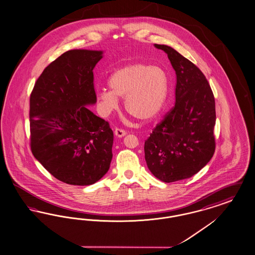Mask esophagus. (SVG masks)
Wrapping results in <instances>:
<instances>
[{"label":"esophagus","mask_w":255,"mask_h":255,"mask_svg":"<svg viewBox=\"0 0 255 255\" xmlns=\"http://www.w3.org/2000/svg\"><path fill=\"white\" fill-rule=\"evenodd\" d=\"M115 134H116L118 137H123V136H124V135L126 134V131H124L123 129H121V128H116Z\"/></svg>","instance_id":"1"}]
</instances>
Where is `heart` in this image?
Segmentation results:
<instances>
[{"label":"heart","mask_w":255,"mask_h":255,"mask_svg":"<svg viewBox=\"0 0 255 255\" xmlns=\"http://www.w3.org/2000/svg\"><path fill=\"white\" fill-rule=\"evenodd\" d=\"M109 85L111 89L99 92V100L106 112L119 107V98L124 99V106L132 118L150 122L165 105L169 82L166 72L157 66L136 62L114 72Z\"/></svg>","instance_id":"obj_1"}]
</instances>
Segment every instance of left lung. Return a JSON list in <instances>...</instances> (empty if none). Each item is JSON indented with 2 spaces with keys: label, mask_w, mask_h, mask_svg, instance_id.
<instances>
[{
  "label": "left lung",
  "mask_w": 255,
  "mask_h": 255,
  "mask_svg": "<svg viewBox=\"0 0 255 255\" xmlns=\"http://www.w3.org/2000/svg\"><path fill=\"white\" fill-rule=\"evenodd\" d=\"M167 53L175 75V104L145 140V160L159 180L170 183L198 173L215 151L214 93L201 70L172 47Z\"/></svg>",
  "instance_id": "8db88e82"
}]
</instances>
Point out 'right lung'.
<instances>
[{
	"mask_svg": "<svg viewBox=\"0 0 255 255\" xmlns=\"http://www.w3.org/2000/svg\"><path fill=\"white\" fill-rule=\"evenodd\" d=\"M102 51L74 49L45 67L31 92V152L69 185L99 181L110 168L114 133L85 106L95 104L93 69Z\"/></svg>",
	"mask_w": 255,
	"mask_h": 255,
	"instance_id": "1",
	"label": "right lung"
}]
</instances>
